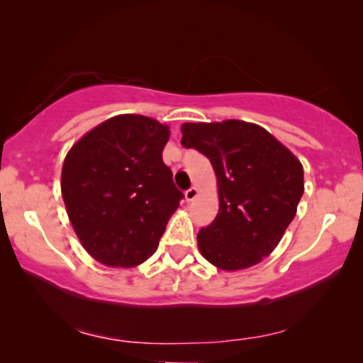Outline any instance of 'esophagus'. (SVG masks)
<instances>
[{"label": "esophagus", "instance_id": "1", "mask_svg": "<svg viewBox=\"0 0 363 363\" xmlns=\"http://www.w3.org/2000/svg\"><path fill=\"white\" fill-rule=\"evenodd\" d=\"M196 196H198V188H196V186H191L190 190H188V191L185 193V200H186V201H193Z\"/></svg>", "mask_w": 363, "mask_h": 363}]
</instances>
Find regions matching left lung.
Here are the masks:
<instances>
[{
    "label": "left lung",
    "mask_w": 363,
    "mask_h": 363,
    "mask_svg": "<svg viewBox=\"0 0 363 363\" xmlns=\"http://www.w3.org/2000/svg\"><path fill=\"white\" fill-rule=\"evenodd\" d=\"M182 143L210 158L220 208L198 233V250L223 271H241L269 256L294 220L304 168L289 148L256 123L186 122Z\"/></svg>",
    "instance_id": "8db88e82"
}]
</instances>
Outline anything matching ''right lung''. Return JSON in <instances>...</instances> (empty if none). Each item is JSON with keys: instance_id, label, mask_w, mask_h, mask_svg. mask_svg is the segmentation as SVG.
Instances as JSON below:
<instances>
[{"instance_id": "add662e5", "label": "right lung", "mask_w": 363, "mask_h": 363, "mask_svg": "<svg viewBox=\"0 0 363 363\" xmlns=\"http://www.w3.org/2000/svg\"><path fill=\"white\" fill-rule=\"evenodd\" d=\"M170 127L138 113L111 117L71 147L61 193L84 250L111 267H135L157 251L183 195L162 160Z\"/></svg>"}]
</instances>
